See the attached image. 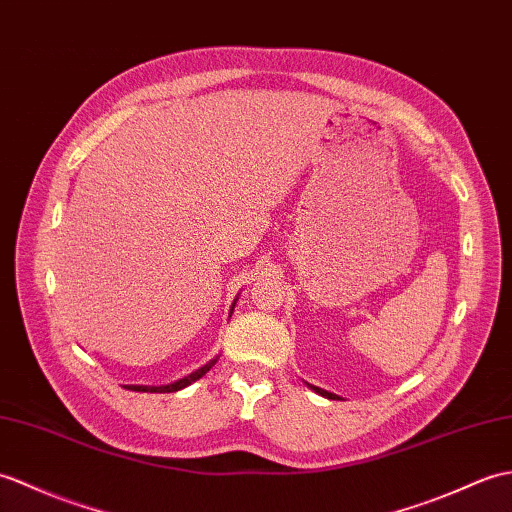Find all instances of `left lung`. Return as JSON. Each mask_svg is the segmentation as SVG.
Returning <instances> with one entry per match:
<instances>
[{
	"label": "left lung",
	"instance_id": "1",
	"mask_svg": "<svg viewBox=\"0 0 512 512\" xmlns=\"http://www.w3.org/2000/svg\"><path fill=\"white\" fill-rule=\"evenodd\" d=\"M310 386L314 392H318V395H323V397H327V399H340L338 395H334V392H327V390H323V388H318V386H312V384H307Z\"/></svg>",
	"mask_w": 512,
	"mask_h": 512
}]
</instances>
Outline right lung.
<instances>
[{
	"label": "right lung",
	"mask_w": 512,
	"mask_h": 512,
	"mask_svg": "<svg viewBox=\"0 0 512 512\" xmlns=\"http://www.w3.org/2000/svg\"><path fill=\"white\" fill-rule=\"evenodd\" d=\"M235 303H237V299L233 301V305H231V314H233V307H235ZM229 314V316H231ZM218 362V355L213 360H209L205 366H200V368H196L194 373H189V375H185V377H181V379H176V382H172V384H165V386H137V384H130V386H124V388H128V390H137V392H176V390H181V388H187L189 384H194L196 379H200L202 375H205L209 368Z\"/></svg>",
	"instance_id": "obj_1"
}]
</instances>
